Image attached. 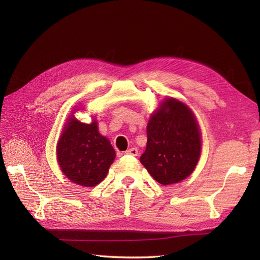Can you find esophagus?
<instances>
[{"instance_id":"obj_1","label":"esophagus","mask_w":260,"mask_h":260,"mask_svg":"<svg viewBox=\"0 0 260 260\" xmlns=\"http://www.w3.org/2000/svg\"><path fill=\"white\" fill-rule=\"evenodd\" d=\"M124 154L125 155H132V156H138L139 151H138V148H136V147H131V148L127 149V151L124 152Z\"/></svg>"}]
</instances>
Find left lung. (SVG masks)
Instances as JSON below:
<instances>
[{
	"label": "left lung",
	"instance_id": "left-lung-1",
	"mask_svg": "<svg viewBox=\"0 0 260 260\" xmlns=\"http://www.w3.org/2000/svg\"><path fill=\"white\" fill-rule=\"evenodd\" d=\"M146 133L140 161L157 182L177 183L192 174L201 154V135L190 108L167 99L152 115Z\"/></svg>",
	"mask_w": 260,
	"mask_h": 260
}]
</instances>
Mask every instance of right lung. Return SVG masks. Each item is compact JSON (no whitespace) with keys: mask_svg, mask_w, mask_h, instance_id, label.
Returning a JSON list of instances; mask_svg holds the SVG:
<instances>
[{"mask_svg":"<svg viewBox=\"0 0 260 260\" xmlns=\"http://www.w3.org/2000/svg\"><path fill=\"white\" fill-rule=\"evenodd\" d=\"M115 157L95 120L88 124L70 118L57 144L58 164L68 179L83 186L96 185L105 179Z\"/></svg>","mask_w":260,"mask_h":260,"instance_id":"obj_1","label":"right lung"}]
</instances>
